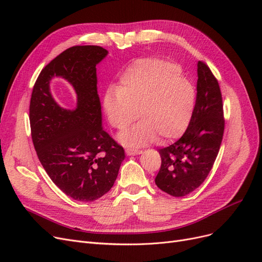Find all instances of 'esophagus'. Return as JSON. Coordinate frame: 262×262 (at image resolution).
<instances>
[{"mask_svg": "<svg viewBox=\"0 0 262 262\" xmlns=\"http://www.w3.org/2000/svg\"><path fill=\"white\" fill-rule=\"evenodd\" d=\"M125 154L128 156H134V155H139L142 154V150L139 149H132V148H128L125 149Z\"/></svg>", "mask_w": 262, "mask_h": 262, "instance_id": "esophagus-1", "label": "esophagus"}]
</instances>
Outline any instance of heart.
I'll return each mask as SVG.
<instances>
[{
    "label": "heart",
    "mask_w": 262,
    "mask_h": 262,
    "mask_svg": "<svg viewBox=\"0 0 262 262\" xmlns=\"http://www.w3.org/2000/svg\"><path fill=\"white\" fill-rule=\"evenodd\" d=\"M175 63L140 60L122 74L118 89L104 95L105 114L110 125L124 129L139 116L142 120L118 134L124 146H143L180 137L194 108L195 91Z\"/></svg>",
    "instance_id": "heart-1"
}]
</instances>
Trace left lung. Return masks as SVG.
<instances>
[{
  "mask_svg": "<svg viewBox=\"0 0 262 262\" xmlns=\"http://www.w3.org/2000/svg\"><path fill=\"white\" fill-rule=\"evenodd\" d=\"M196 99L186 132L175 143L158 150L161 169L156 186L172 196L192 192L208 177L224 133L220 85L205 63L198 62Z\"/></svg>",
  "mask_w": 262,
  "mask_h": 262,
  "instance_id": "left-lung-1",
  "label": "left lung"
}]
</instances>
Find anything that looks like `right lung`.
Instances as JSON below:
<instances>
[{
  "instance_id": "1",
  "label": "right lung",
  "mask_w": 262,
  "mask_h": 262,
  "mask_svg": "<svg viewBox=\"0 0 262 262\" xmlns=\"http://www.w3.org/2000/svg\"><path fill=\"white\" fill-rule=\"evenodd\" d=\"M107 54L99 46L71 47L42 69L31 94L29 121L39 161L54 184L76 201H95L107 193L125 157L123 147L101 126L96 66ZM53 77L73 85L75 110L54 100Z\"/></svg>"
}]
</instances>
